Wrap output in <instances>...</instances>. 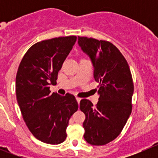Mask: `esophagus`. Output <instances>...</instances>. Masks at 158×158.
I'll return each mask as SVG.
<instances>
[{
  "label": "esophagus",
  "instance_id": "1",
  "mask_svg": "<svg viewBox=\"0 0 158 158\" xmlns=\"http://www.w3.org/2000/svg\"><path fill=\"white\" fill-rule=\"evenodd\" d=\"M76 101H77L78 103H79V102H80V101H81V99H82V98H79V97H76Z\"/></svg>",
  "mask_w": 158,
  "mask_h": 158
}]
</instances>
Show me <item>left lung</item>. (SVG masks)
Segmentation results:
<instances>
[{
    "label": "left lung",
    "instance_id": "1",
    "mask_svg": "<svg viewBox=\"0 0 158 158\" xmlns=\"http://www.w3.org/2000/svg\"><path fill=\"white\" fill-rule=\"evenodd\" d=\"M78 43L94 66L99 100L93 106L82 99L85 114L84 138L92 145H105L115 139L125 127L132 110L134 83L128 62L111 43L79 36Z\"/></svg>",
    "mask_w": 158,
    "mask_h": 158
}]
</instances>
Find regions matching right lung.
<instances>
[{
	"label": "right lung",
	"instance_id": "add662e5",
	"mask_svg": "<svg viewBox=\"0 0 158 158\" xmlns=\"http://www.w3.org/2000/svg\"><path fill=\"white\" fill-rule=\"evenodd\" d=\"M76 39L61 36L33 44L17 70L16 95L23 118L33 136L47 144L66 140L70 118L79 108L73 95L63 96L49 90Z\"/></svg>",
	"mask_w": 158,
	"mask_h": 158
}]
</instances>
